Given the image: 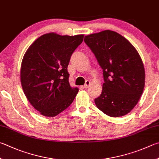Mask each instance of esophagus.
<instances>
[{"instance_id": "34e87169", "label": "esophagus", "mask_w": 159, "mask_h": 159, "mask_svg": "<svg viewBox=\"0 0 159 159\" xmlns=\"http://www.w3.org/2000/svg\"><path fill=\"white\" fill-rule=\"evenodd\" d=\"M89 84H90V82H89V80H86V82H85V85H84V86H83V87H84L85 88H88L89 87Z\"/></svg>"}]
</instances>
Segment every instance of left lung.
<instances>
[{
  "instance_id": "8db88e82",
  "label": "left lung",
  "mask_w": 159,
  "mask_h": 159,
  "mask_svg": "<svg viewBox=\"0 0 159 159\" xmlns=\"http://www.w3.org/2000/svg\"><path fill=\"white\" fill-rule=\"evenodd\" d=\"M103 70L102 92L94 99L100 111L110 117H121L134 108L145 87V69L140 55L125 37L104 30L85 36Z\"/></svg>"
}]
</instances>
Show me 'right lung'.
Masks as SVG:
<instances>
[{
	"mask_svg": "<svg viewBox=\"0 0 159 159\" xmlns=\"http://www.w3.org/2000/svg\"><path fill=\"white\" fill-rule=\"evenodd\" d=\"M83 34H43L28 48L22 60L21 82L31 105L42 115L55 117L67 109L79 92L69 82L71 56Z\"/></svg>",
	"mask_w": 159,
	"mask_h": 159,
	"instance_id": "1",
	"label": "right lung"
}]
</instances>
